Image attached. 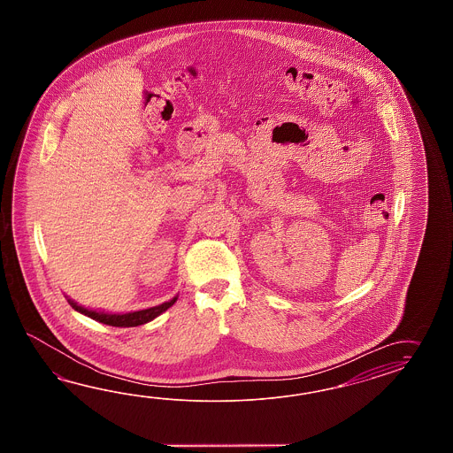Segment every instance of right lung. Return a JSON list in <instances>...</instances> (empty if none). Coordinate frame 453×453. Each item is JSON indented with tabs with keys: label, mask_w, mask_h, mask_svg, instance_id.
<instances>
[{
	"label": "right lung",
	"mask_w": 453,
	"mask_h": 453,
	"mask_svg": "<svg viewBox=\"0 0 453 453\" xmlns=\"http://www.w3.org/2000/svg\"><path fill=\"white\" fill-rule=\"evenodd\" d=\"M175 301H177V298L170 299V301H166V303L160 304V306L142 309V311H135V312L108 314V312H98V311H93V309L81 308V306H78L77 303H73L72 299H68L70 306L75 309V311H78V312L88 316L91 319L103 322V324H106V326H112V327H135V326L145 324V322H149V320L155 319L157 316H160V314L170 308V306H173Z\"/></svg>",
	"instance_id": "1"
}]
</instances>
